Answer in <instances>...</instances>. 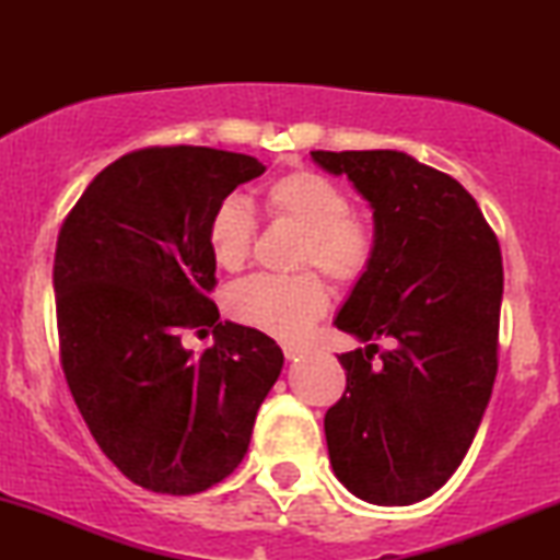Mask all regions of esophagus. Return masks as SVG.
I'll use <instances>...</instances> for the list:
<instances>
[{
  "label": "esophagus",
  "mask_w": 560,
  "mask_h": 560,
  "mask_svg": "<svg viewBox=\"0 0 560 560\" xmlns=\"http://www.w3.org/2000/svg\"><path fill=\"white\" fill-rule=\"evenodd\" d=\"M282 354H285L288 362H295L298 357H303V349L293 347V343H288V347H282Z\"/></svg>",
  "instance_id": "esophagus-1"
}]
</instances>
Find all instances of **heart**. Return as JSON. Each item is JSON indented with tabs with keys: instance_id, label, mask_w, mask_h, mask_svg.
<instances>
[{
	"instance_id": "b5f03b06",
	"label": "heart",
	"mask_w": 560,
	"mask_h": 560,
	"mask_svg": "<svg viewBox=\"0 0 560 560\" xmlns=\"http://www.w3.org/2000/svg\"><path fill=\"white\" fill-rule=\"evenodd\" d=\"M275 221L303 232L295 267H316L336 285L349 288L370 270L374 259V229L364 213L349 209L339 183L313 171H288L272 178L262 194ZM255 242V217L242 198L229 196L213 209L206 226V244L221 270L236 272L247 265ZM328 290L318 275L295 278H249L226 293V311L236 324L270 334L275 339H301L324 316Z\"/></svg>"
}]
</instances>
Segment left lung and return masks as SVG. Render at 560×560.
I'll return each instance as SVG.
<instances>
[{"mask_svg":"<svg viewBox=\"0 0 560 560\" xmlns=\"http://www.w3.org/2000/svg\"><path fill=\"white\" fill-rule=\"evenodd\" d=\"M311 158L347 175L374 219L370 270L334 318L366 347L339 357L347 389L324 418L328 458L359 500L402 508L446 485L492 397L500 244L469 190L408 152Z\"/></svg>","mask_w":560,"mask_h":560,"instance_id":"1","label":"left lung"}]
</instances>
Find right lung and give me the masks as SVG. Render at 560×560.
<instances>
[{"instance_id": "add662e5", "label": "right lung", "mask_w": 560, "mask_h": 560, "mask_svg": "<svg viewBox=\"0 0 560 560\" xmlns=\"http://www.w3.org/2000/svg\"><path fill=\"white\" fill-rule=\"evenodd\" d=\"M262 173L240 152L137 150L106 165L60 226L52 288L68 387L98 448L152 492L196 494L229 477L280 377L278 343L221 324L206 295L211 213ZM206 325L214 347L194 355L179 336Z\"/></svg>"}]
</instances>
